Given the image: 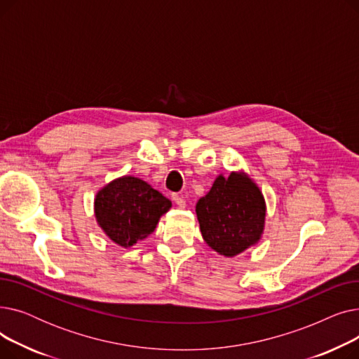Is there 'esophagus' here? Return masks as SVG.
Masks as SVG:
<instances>
[{
  "instance_id": "1",
  "label": "esophagus",
  "mask_w": 359,
  "mask_h": 359,
  "mask_svg": "<svg viewBox=\"0 0 359 359\" xmlns=\"http://www.w3.org/2000/svg\"><path fill=\"white\" fill-rule=\"evenodd\" d=\"M172 198H173L175 203L179 206V208H184V206H186V201L183 199V196H180V195H173Z\"/></svg>"
}]
</instances>
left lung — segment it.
<instances>
[{"mask_svg": "<svg viewBox=\"0 0 359 359\" xmlns=\"http://www.w3.org/2000/svg\"><path fill=\"white\" fill-rule=\"evenodd\" d=\"M196 217L205 243L218 255L234 257L260 241L266 221L265 196L243 170L219 175L198 201Z\"/></svg>", "mask_w": 359, "mask_h": 359, "instance_id": "obj_1", "label": "left lung"}]
</instances>
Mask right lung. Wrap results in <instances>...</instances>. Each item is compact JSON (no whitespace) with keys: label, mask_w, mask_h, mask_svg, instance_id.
Returning a JSON list of instances; mask_svg holds the SVG:
<instances>
[{"label":"right lung","mask_w":359,"mask_h":359,"mask_svg":"<svg viewBox=\"0 0 359 359\" xmlns=\"http://www.w3.org/2000/svg\"><path fill=\"white\" fill-rule=\"evenodd\" d=\"M172 208L147 182L121 176L106 183L94 198V217L106 237L128 249L157 229L160 218Z\"/></svg>","instance_id":"obj_1"}]
</instances>
